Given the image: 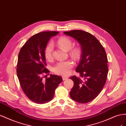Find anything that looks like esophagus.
I'll list each match as a JSON object with an SVG mask.
<instances>
[{
    "mask_svg": "<svg viewBox=\"0 0 126 126\" xmlns=\"http://www.w3.org/2000/svg\"><path fill=\"white\" fill-rule=\"evenodd\" d=\"M68 79L67 77H62V79L63 80H67V79Z\"/></svg>",
    "mask_w": 126,
    "mask_h": 126,
    "instance_id": "1",
    "label": "esophagus"
}]
</instances>
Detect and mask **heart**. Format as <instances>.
Segmentation results:
<instances>
[{"mask_svg": "<svg viewBox=\"0 0 126 126\" xmlns=\"http://www.w3.org/2000/svg\"><path fill=\"white\" fill-rule=\"evenodd\" d=\"M57 44L60 47L65 51H69L72 46V42L69 38L62 37L57 41ZM53 44L49 43L46 46L44 49V55L46 60H50L52 59ZM71 54L74 59L78 60L80 57V49L78 47L73 48L71 50ZM73 66V63L70 60L60 61L57 62L53 67V71L55 73L61 75H66L70 72L71 69Z\"/></svg>", "mask_w": 126, "mask_h": 126, "instance_id": "1", "label": "heart"}]
</instances>
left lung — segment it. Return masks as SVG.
Segmentation results:
<instances>
[{
  "label": "left lung",
  "instance_id": "1",
  "mask_svg": "<svg viewBox=\"0 0 126 126\" xmlns=\"http://www.w3.org/2000/svg\"><path fill=\"white\" fill-rule=\"evenodd\" d=\"M64 34L74 38L81 46V58L75 75L70 79L74 82L70 95L71 99L80 103L91 101L98 95L107 80L108 67L105 48L94 36L81 30L64 32ZM83 78L84 80L81 79Z\"/></svg>",
  "mask_w": 126,
  "mask_h": 126
}]
</instances>
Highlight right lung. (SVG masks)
Returning <instances> with one entry per match:
<instances>
[{
	"instance_id": "1",
	"label": "right lung",
	"mask_w": 126,
	"mask_h": 126,
	"mask_svg": "<svg viewBox=\"0 0 126 126\" xmlns=\"http://www.w3.org/2000/svg\"><path fill=\"white\" fill-rule=\"evenodd\" d=\"M59 32H43L28 39L21 48L17 65V74L23 92L30 100L36 103H46L53 98L55 90L62 81L60 76L50 74L44 78L46 69L44 49L49 39Z\"/></svg>"
}]
</instances>
